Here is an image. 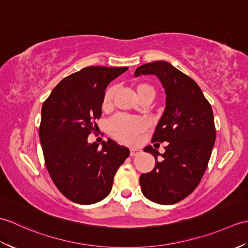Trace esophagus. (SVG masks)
I'll return each mask as SVG.
<instances>
[{
	"mask_svg": "<svg viewBox=\"0 0 248 248\" xmlns=\"http://www.w3.org/2000/svg\"><path fill=\"white\" fill-rule=\"evenodd\" d=\"M140 154H141V150L139 149V148H131V149H130V155H132V156L138 155H140Z\"/></svg>",
	"mask_w": 248,
	"mask_h": 248,
	"instance_id": "esophagus-1",
	"label": "esophagus"
}]
</instances>
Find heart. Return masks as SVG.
<instances>
[{"mask_svg": "<svg viewBox=\"0 0 248 248\" xmlns=\"http://www.w3.org/2000/svg\"><path fill=\"white\" fill-rule=\"evenodd\" d=\"M114 92L115 88L110 87L105 93L103 99L104 107H107L112 101ZM136 93H138V96H141V94H151L154 97L155 91L148 84H140V85L136 86ZM143 128L144 124L140 119L125 115L116 116L109 124L110 133L117 140L124 141V143H132V141H134L136 136L139 135Z\"/></svg>", "mask_w": 248, "mask_h": 248, "instance_id": "obj_1", "label": "heart"}]
</instances>
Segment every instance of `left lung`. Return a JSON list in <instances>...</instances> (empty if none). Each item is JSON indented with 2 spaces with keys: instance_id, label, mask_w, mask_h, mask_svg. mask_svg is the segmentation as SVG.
<instances>
[{
  "instance_id": "left-lung-1",
  "label": "left lung",
  "mask_w": 248,
  "mask_h": 248,
  "mask_svg": "<svg viewBox=\"0 0 248 248\" xmlns=\"http://www.w3.org/2000/svg\"><path fill=\"white\" fill-rule=\"evenodd\" d=\"M141 75L155 76L165 91V109L152 141L168 143L163 155L150 145L144 148L155 156V166L140 175L141 193L155 203L172 204L188 196L202 180L217 138L214 116L197 83L170 62L141 65L134 76Z\"/></svg>"
}]
</instances>
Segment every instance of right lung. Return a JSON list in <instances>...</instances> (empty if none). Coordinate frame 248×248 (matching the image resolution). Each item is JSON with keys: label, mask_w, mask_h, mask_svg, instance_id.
Masks as SVG:
<instances>
[{"label": "right lung", "mask_w": 248, "mask_h": 248, "mask_svg": "<svg viewBox=\"0 0 248 248\" xmlns=\"http://www.w3.org/2000/svg\"><path fill=\"white\" fill-rule=\"evenodd\" d=\"M127 67L91 66L57 84L41 108L40 144L46 166L56 187L71 202L93 204L110 193L129 148L112 140L99 148L87 138L102 114L108 84Z\"/></svg>", "instance_id": "1"}]
</instances>
